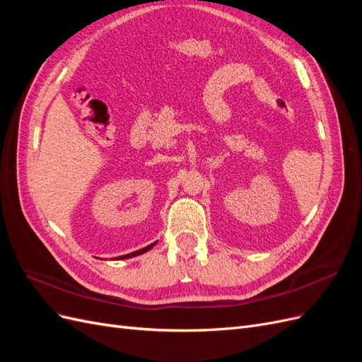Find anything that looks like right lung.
I'll use <instances>...</instances> for the list:
<instances>
[{
	"instance_id": "1",
	"label": "right lung",
	"mask_w": 362,
	"mask_h": 362,
	"mask_svg": "<svg viewBox=\"0 0 362 362\" xmlns=\"http://www.w3.org/2000/svg\"><path fill=\"white\" fill-rule=\"evenodd\" d=\"M157 243V242H156ZM156 243H152V245H149V246H146V247H144V249H140V250H136V252H131V254H128V255H122V257H119L117 259H124V258H131V257H137V255H140V254H145V252H148V250H151L152 247L156 246Z\"/></svg>"
}]
</instances>
